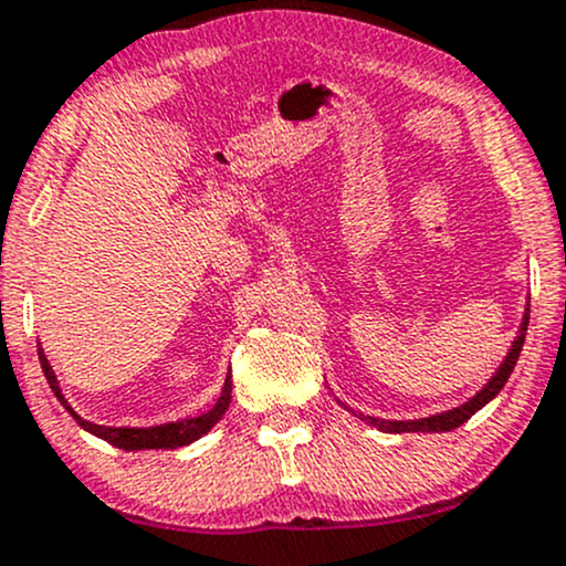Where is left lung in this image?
<instances>
[{
  "label": "left lung",
  "instance_id": "1",
  "mask_svg": "<svg viewBox=\"0 0 566 566\" xmlns=\"http://www.w3.org/2000/svg\"><path fill=\"white\" fill-rule=\"evenodd\" d=\"M526 325H530V314H524V325H521L518 338L513 340V349L507 352L505 363L500 365V370L492 376V381H489L486 387H483L481 392L473 397V400L464 402V406L454 408V411H446V413L430 416V419H416V421H381V419H374V416H363V413H359V419L370 421V424L378 427V430H384V432H449V430H457L459 424H464L470 416H473L475 411H481V408L486 406V402L492 400V397L500 392L502 387H505V381L511 378L513 368H515V359H518V354H521V346H524Z\"/></svg>",
  "mask_w": 566,
  "mask_h": 566
}]
</instances>
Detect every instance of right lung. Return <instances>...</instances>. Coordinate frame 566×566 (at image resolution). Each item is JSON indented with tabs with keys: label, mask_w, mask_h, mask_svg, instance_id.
<instances>
[{
	"label": "right lung",
	"mask_w": 566,
	"mask_h": 566,
	"mask_svg": "<svg viewBox=\"0 0 566 566\" xmlns=\"http://www.w3.org/2000/svg\"><path fill=\"white\" fill-rule=\"evenodd\" d=\"M40 365H42V374H45L48 384H51V389L55 392V397L61 400V406H66V411H70L74 419H77V424L83 427V430H88L96 434V438L107 440V443L117 446V449L123 451H142V449H179V446H188L192 440H198L201 434H207L217 421L222 419V413L228 411V406H231V378L226 381V387H222V395L220 400L214 402L212 411L196 416V419H182V421H174V424H160V427H147V430H134V427H102V424H91V421L80 419L77 413L72 411L70 402L64 400V395H61L59 389V381H55V374L51 368V363H48V357L42 354L40 349Z\"/></svg>",
	"instance_id": "1"
}]
</instances>
